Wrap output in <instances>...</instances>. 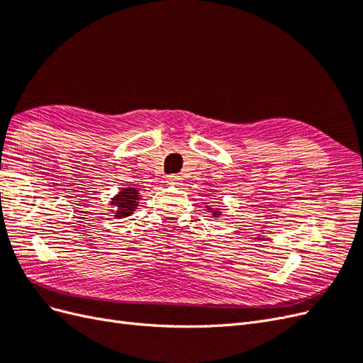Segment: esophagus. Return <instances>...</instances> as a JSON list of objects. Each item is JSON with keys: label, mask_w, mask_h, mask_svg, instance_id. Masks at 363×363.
<instances>
[{"label": "esophagus", "mask_w": 363, "mask_h": 363, "mask_svg": "<svg viewBox=\"0 0 363 363\" xmlns=\"http://www.w3.org/2000/svg\"><path fill=\"white\" fill-rule=\"evenodd\" d=\"M167 182L171 184H177L180 182V175L179 174H169L167 177Z\"/></svg>", "instance_id": "1"}]
</instances>
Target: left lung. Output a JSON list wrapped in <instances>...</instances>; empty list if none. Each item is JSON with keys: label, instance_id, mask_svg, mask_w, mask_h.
<instances>
[{"label": "left lung", "instance_id": "left-lung-1", "mask_svg": "<svg viewBox=\"0 0 363 363\" xmlns=\"http://www.w3.org/2000/svg\"><path fill=\"white\" fill-rule=\"evenodd\" d=\"M213 216H219V213H218V212H215V213H213Z\"/></svg>", "mask_w": 363, "mask_h": 363}]
</instances>
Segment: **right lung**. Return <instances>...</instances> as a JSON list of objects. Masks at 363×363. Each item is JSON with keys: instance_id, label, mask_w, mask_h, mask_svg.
<instances>
[{"instance_id": "obj_1", "label": "right lung", "mask_w": 363, "mask_h": 363, "mask_svg": "<svg viewBox=\"0 0 363 363\" xmlns=\"http://www.w3.org/2000/svg\"><path fill=\"white\" fill-rule=\"evenodd\" d=\"M138 191L130 188V189H123L121 191L112 201L113 206H116V211H115V216H128L131 212L135 211L136 206H138Z\"/></svg>"}]
</instances>
